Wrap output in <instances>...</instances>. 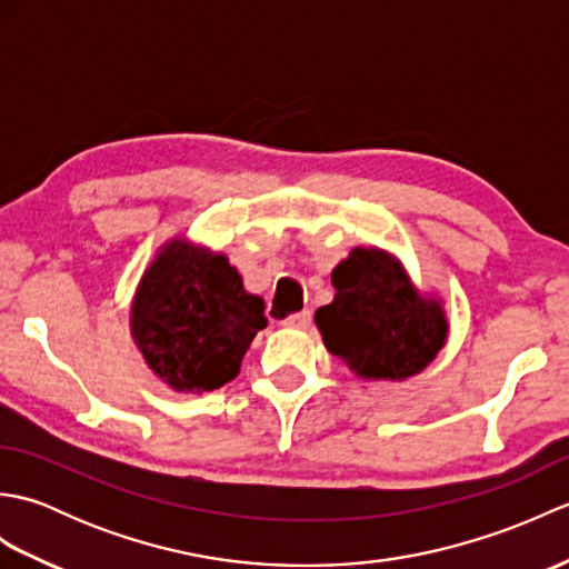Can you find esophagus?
<instances>
[{"label":"esophagus","mask_w":569,"mask_h":569,"mask_svg":"<svg viewBox=\"0 0 569 569\" xmlns=\"http://www.w3.org/2000/svg\"><path fill=\"white\" fill-rule=\"evenodd\" d=\"M310 322H312V316H310L308 310L296 312V316H288L286 320H281L283 328H291V330H306Z\"/></svg>","instance_id":"esophagus-1"}]
</instances>
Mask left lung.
I'll return each mask as SVG.
<instances>
[{
    "mask_svg": "<svg viewBox=\"0 0 569 569\" xmlns=\"http://www.w3.org/2000/svg\"><path fill=\"white\" fill-rule=\"evenodd\" d=\"M335 300L316 310L328 352L365 381H406L447 342L442 300L420 293L403 263L379 247H355L332 271Z\"/></svg>",
    "mask_w": 569,
    "mask_h": 569,
    "instance_id": "8db88e82",
    "label": "left lung"
}]
</instances>
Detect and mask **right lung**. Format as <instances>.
I'll return each instance as SVG.
<instances>
[{
  "mask_svg": "<svg viewBox=\"0 0 569 569\" xmlns=\"http://www.w3.org/2000/svg\"><path fill=\"white\" fill-rule=\"evenodd\" d=\"M263 300L244 291L224 253L171 239L131 298L129 330L149 369L180 393L232 381L259 330Z\"/></svg>",
  "mask_w": 569,
  "mask_h": 569,
  "instance_id": "obj_1",
  "label": "right lung"
}]
</instances>
